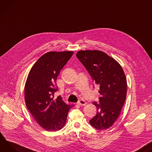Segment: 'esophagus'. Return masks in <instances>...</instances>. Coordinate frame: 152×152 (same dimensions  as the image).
Segmentation results:
<instances>
[{"label": "esophagus", "mask_w": 152, "mask_h": 152, "mask_svg": "<svg viewBox=\"0 0 152 152\" xmlns=\"http://www.w3.org/2000/svg\"><path fill=\"white\" fill-rule=\"evenodd\" d=\"M77 104H78V105H80V106H84V105H85L86 104V102L85 100H83V99H80L78 102H77Z\"/></svg>", "instance_id": "obj_1"}]
</instances>
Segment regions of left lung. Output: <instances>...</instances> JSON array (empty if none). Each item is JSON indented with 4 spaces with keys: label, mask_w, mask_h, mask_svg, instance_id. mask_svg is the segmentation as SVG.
Masks as SVG:
<instances>
[{
    "label": "left lung",
    "mask_w": 152,
    "mask_h": 152,
    "mask_svg": "<svg viewBox=\"0 0 152 152\" xmlns=\"http://www.w3.org/2000/svg\"><path fill=\"white\" fill-rule=\"evenodd\" d=\"M92 80L99 85L96 115L89 120L98 130L111 127L120 115L127 94V80L120 64L100 50H80L76 55Z\"/></svg>",
    "instance_id": "1"
}]
</instances>
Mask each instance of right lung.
<instances>
[{
	"instance_id": "1",
	"label": "right lung",
	"mask_w": 152,
	"mask_h": 152,
	"mask_svg": "<svg viewBox=\"0 0 152 152\" xmlns=\"http://www.w3.org/2000/svg\"><path fill=\"white\" fill-rule=\"evenodd\" d=\"M73 55L72 51L49 52L43 54L32 67L25 86L28 110L38 124L46 130L61 129L73 106L67 105L60 96L56 80L60 71Z\"/></svg>"
}]
</instances>
